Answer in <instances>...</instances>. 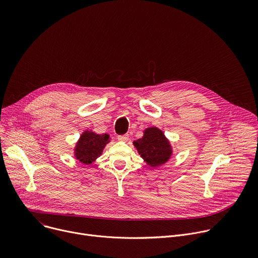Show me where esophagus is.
Instances as JSON below:
<instances>
[{"label":"esophagus","instance_id":"esophagus-1","mask_svg":"<svg viewBox=\"0 0 258 258\" xmlns=\"http://www.w3.org/2000/svg\"><path fill=\"white\" fill-rule=\"evenodd\" d=\"M129 139V135H121L118 137V140L121 142H127Z\"/></svg>","mask_w":258,"mask_h":258}]
</instances>
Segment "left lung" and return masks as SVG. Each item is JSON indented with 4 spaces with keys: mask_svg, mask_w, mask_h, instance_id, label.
<instances>
[{
    "mask_svg": "<svg viewBox=\"0 0 258 258\" xmlns=\"http://www.w3.org/2000/svg\"><path fill=\"white\" fill-rule=\"evenodd\" d=\"M133 146L140 158L153 168L166 164L173 155V147L170 140L156 126L146 128L142 137L133 141Z\"/></svg>",
    "mask_w": 258,
    "mask_h": 258,
    "instance_id": "obj_1",
    "label": "left lung"
}]
</instances>
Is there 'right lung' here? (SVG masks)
<instances>
[{
    "label": "right lung",
    "mask_w": 258,
    "mask_h": 258,
    "mask_svg": "<svg viewBox=\"0 0 258 258\" xmlns=\"http://www.w3.org/2000/svg\"><path fill=\"white\" fill-rule=\"evenodd\" d=\"M110 139L108 134H97L89 129L84 130L73 150L75 159L83 165H91L102 155Z\"/></svg>",
    "instance_id": "1"
}]
</instances>
